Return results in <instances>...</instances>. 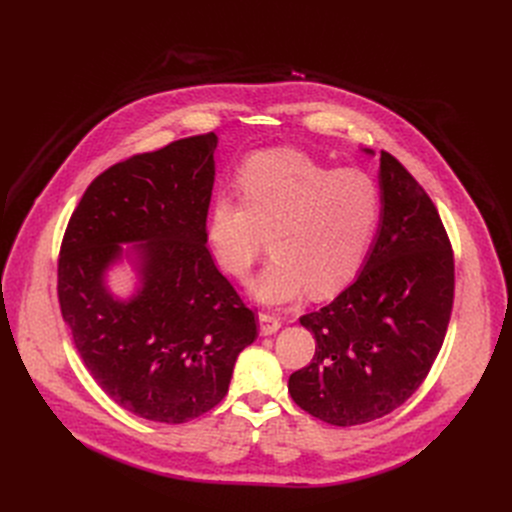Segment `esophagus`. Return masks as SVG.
<instances>
[{
  "label": "esophagus",
  "instance_id": "esophagus-1",
  "mask_svg": "<svg viewBox=\"0 0 512 512\" xmlns=\"http://www.w3.org/2000/svg\"><path fill=\"white\" fill-rule=\"evenodd\" d=\"M282 326V319L276 313H261L259 315V332L261 336H270L278 332Z\"/></svg>",
  "mask_w": 512,
  "mask_h": 512
}]
</instances>
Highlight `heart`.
I'll return each instance as SVG.
<instances>
[{
	"mask_svg": "<svg viewBox=\"0 0 512 512\" xmlns=\"http://www.w3.org/2000/svg\"><path fill=\"white\" fill-rule=\"evenodd\" d=\"M236 184L240 199L218 195L207 220V245L228 276L251 274L267 234L274 255L253 284L257 299L286 303L307 286L321 297L353 280L382 222L378 178L297 149H267L240 166Z\"/></svg>",
	"mask_w": 512,
	"mask_h": 512,
	"instance_id": "obj_1",
	"label": "heart"
}]
</instances>
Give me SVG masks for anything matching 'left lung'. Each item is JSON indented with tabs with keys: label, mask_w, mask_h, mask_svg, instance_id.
<instances>
[{
	"label": "left lung",
	"mask_w": 512,
	"mask_h": 512,
	"mask_svg": "<svg viewBox=\"0 0 512 512\" xmlns=\"http://www.w3.org/2000/svg\"><path fill=\"white\" fill-rule=\"evenodd\" d=\"M380 182L378 240L351 286L299 317L315 355L288 380L303 411L338 427L380 419L419 390L454 303V253L434 201L388 151Z\"/></svg>",
	"instance_id": "left-lung-1"
}]
</instances>
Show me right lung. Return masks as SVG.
<instances>
[{
  "instance_id": "right-lung-1",
  "label": "right lung",
  "mask_w": 512,
  "mask_h": 512,
  "mask_svg": "<svg viewBox=\"0 0 512 512\" xmlns=\"http://www.w3.org/2000/svg\"><path fill=\"white\" fill-rule=\"evenodd\" d=\"M213 132L107 168L70 215L58 301L99 388L134 415L184 423L226 396L238 353L257 338L255 311L207 249ZM144 242V288L114 302L102 272L118 241Z\"/></svg>"
}]
</instances>
